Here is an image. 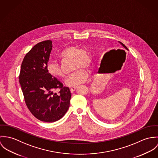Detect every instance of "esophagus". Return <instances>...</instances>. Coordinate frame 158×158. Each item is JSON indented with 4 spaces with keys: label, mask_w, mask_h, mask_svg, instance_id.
I'll list each match as a JSON object with an SVG mask.
<instances>
[{
    "label": "esophagus",
    "mask_w": 158,
    "mask_h": 158,
    "mask_svg": "<svg viewBox=\"0 0 158 158\" xmlns=\"http://www.w3.org/2000/svg\"><path fill=\"white\" fill-rule=\"evenodd\" d=\"M76 88V87H72L70 88V89L71 92V93L74 92V91H75Z\"/></svg>",
    "instance_id": "34e87169"
}]
</instances>
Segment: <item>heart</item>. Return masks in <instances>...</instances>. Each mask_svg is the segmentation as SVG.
I'll list each match as a JSON object with an SVG mask.
<instances>
[{
    "label": "heart",
    "mask_w": 158,
    "mask_h": 158,
    "mask_svg": "<svg viewBox=\"0 0 158 158\" xmlns=\"http://www.w3.org/2000/svg\"><path fill=\"white\" fill-rule=\"evenodd\" d=\"M57 56L61 60H72V69L75 71L67 77L65 80L67 85L74 86L84 83L87 80L88 73L84 69L90 67L91 56L87 48L69 45L62 49ZM46 68L48 73L53 77H63L64 76L60 64L56 60L49 61Z\"/></svg>",
    "instance_id": "heart-1"
}]
</instances>
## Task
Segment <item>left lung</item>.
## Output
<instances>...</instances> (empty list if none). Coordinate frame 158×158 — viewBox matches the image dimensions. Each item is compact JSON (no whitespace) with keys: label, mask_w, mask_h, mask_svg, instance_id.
<instances>
[{"label":"left lung","mask_w":158,"mask_h":158,"mask_svg":"<svg viewBox=\"0 0 158 158\" xmlns=\"http://www.w3.org/2000/svg\"><path fill=\"white\" fill-rule=\"evenodd\" d=\"M120 43H121V45H123V47H124V48H125V49H127V50H128V48H127V47H126V46H125V45H124V44H123V43H122V42H120ZM101 67H102V64H101V66H100V68H99V70H100V69H101Z\"/></svg>","instance_id":"8db88e82"}]
</instances>
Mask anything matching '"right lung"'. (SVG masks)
<instances>
[{
  "mask_svg": "<svg viewBox=\"0 0 158 158\" xmlns=\"http://www.w3.org/2000/svg\"><path fill=\"white\" fill-rule=\"evenodd\" d=\"M52 50V41L47 40L35 45L26 54L19 76L28 110L37 119L53 123L61 119L70 106L71 93L47 70Z\"/></svg>",
  "mask_w": 158,
  "mask_h": 158,
  "instance_id": "obj_1",
  "label": "right lung"
}]
</instances>
